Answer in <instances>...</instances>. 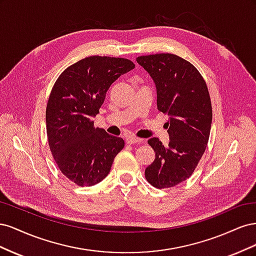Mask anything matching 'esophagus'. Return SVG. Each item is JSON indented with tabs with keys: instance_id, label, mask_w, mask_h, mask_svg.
I'll list each match as a JSON object with an SVG mask.
<instances>
[{
	"instance_id": "esophagus-1",
	"label": "esophagus",
	"mask_w": 256,
	"mask_h": 256,
	"mask_svg": "<svg viewBox=\"0 0 256 256\" xmlns=\"http://www.w3.org/2000/svg\"><path fill=\"white\" fill-rule=\"evenodd\" d=\"M143 141V138H136V136H128L127 138H126V143L127 144H136V143H140V142H142Z\"/></svg>"
}]
</instances>
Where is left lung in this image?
<instances>
[{
	"label": "left lung",
	"instance_id": "1",
	"mask_svg": "<svg viewBox=\"0 0 256 256\" xmlns=\"http://www.w3.org/2000/svg\"><path fill=\"white\" fill-rule=\"evenodd\" d=\"M157 88V106L170 116V136L164 146L150 138L154 160L145 168V178L158 189L172 188L194 172L210 134L212 108L206 81L190 62L171 53L136 58Z\"/></svg>",
	"mask_w": 256,
	"mask_h": 256
}]
</instances>
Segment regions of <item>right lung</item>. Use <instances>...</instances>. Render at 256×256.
Here are the masks:
<instances>
[{"instance_id": "right-lung-1", "label": "right lung", "mask_w": 256, "mask_h": 256, "mask_svg": "<svg viewBox=\"0 0 256 256\" xmlns=\"http://www.w3.org/2000/svg\"><path fill=\"white\" fill-rule=\"evenodd\" d=\"M136 65L130 60L88 56L67 67L54 83L46 108L50 150L60 171L80 187H90L109 174L125 146L122 138L95 128L111 84Z\"/></svg>"}]
</instances>
